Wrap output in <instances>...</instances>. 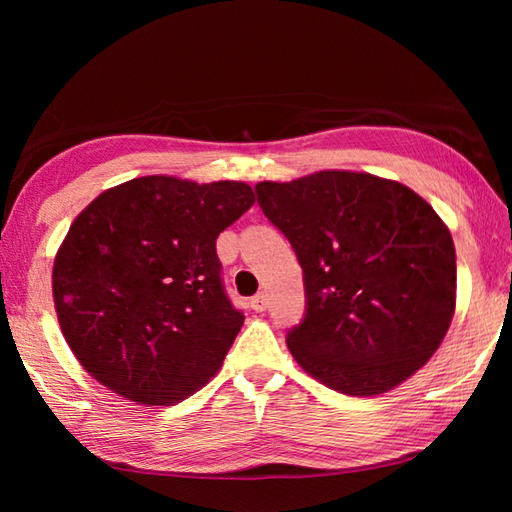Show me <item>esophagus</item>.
Here are the masks:
<instances>
[{"mask_svg": "<svg viewBox=\"0 0 512 512\" xmlns=\"http://www.w3.org/2000/svg\"><path fill=\"white\" fill-rule=\"evenodd\" d=\"M248 306L253 308L255 312H264L266 308H268V297L264 295V292H259V295H255V297H250V301H248Z\"/></svg>", "mask_w": 512, "mask_h": 512, "instance_id": "34e87169", "label": "esophagus"}]
</instances>
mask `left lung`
Wrapping results in <instances>:
<instances>
[{"instance_id": "left-lung-1", "label": "left lung", "mask_w": 512, "mask_h": 512, "mask_svg": "<svg viewBox=\"0 0 512 512\" xmlns=\"http://www.w3.org/2000/svg\"><path fill=\"white\" fill-rule=\"evenodd\" d=\"M255 191L303 270L306 314L286 336L295 361L347 396L383 394L416 374L455 310L453 239L431 204L354 171Z\"/></svg>"}]
</instances>
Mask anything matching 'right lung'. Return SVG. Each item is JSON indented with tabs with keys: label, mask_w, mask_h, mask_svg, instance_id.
<instances>
[{
	"label": "right lung",
	"mask_w": 512,
	"mask_h": 512,
	"mask_svg": "<svg viewBox=\"0 0 512 512\" xmlns=\"http://www.w3.org/2000/svg\"><path fill=\"white\" fill-rule=\"evenodd\" d=\"M255 204L244 182L134 178L72 222L54 259L61 332L88 372L140 405H176L222 367L244 312L215 239Z\"/></svg>",
	"instance_id": "obj_1"
}]
</instances>
